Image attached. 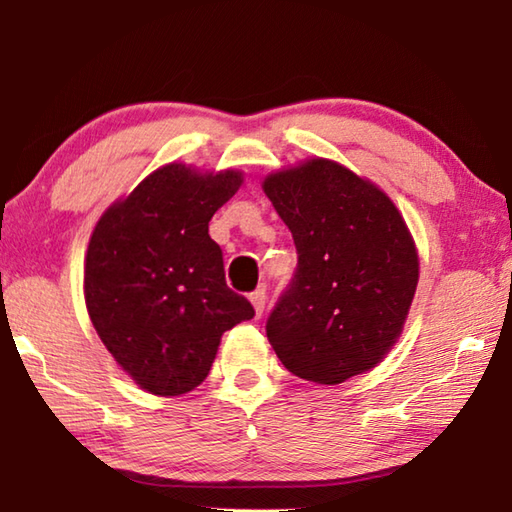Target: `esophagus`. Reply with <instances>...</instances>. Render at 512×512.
<instances>
[{"instance_id": "esophagus-1", "label": "esophagus", "mask_w": 512, "mask_h": 512, "mask_svg": "<svg viewBox=\"0 0 512 512\" xmlns=\"http://www.w3.org/2000/svg\"><path fill=\"white\" fill-rule=\"evenodd\" d=\"M250 302H253L255 314L262 316L264 314V307H266V291L264 289H257V291L250 293Z\"/></svg>"}]
</instances>
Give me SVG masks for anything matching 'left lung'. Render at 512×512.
<instances>
[{
  "mask_svg": "<svg viewBox=\"0 0 512 512\" xmlns=\"http://www.w3.org/2000/svg\"><path fill=\"white\" fill-rule=\"evenodd\" d=\"M262 189L298 250L296 275L266 323L277 359L327 386L372 370L400 339L420 280L402 212L327 158L268 173Z\"/></svg>",
  "mask_w": 512,
  "mask_h": 512,
  "instance_id": "1",
  "label": "left lung"
}]
</instances>
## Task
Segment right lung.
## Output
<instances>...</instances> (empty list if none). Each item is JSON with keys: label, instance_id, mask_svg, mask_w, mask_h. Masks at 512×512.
Returning <instances> with one entry per match:
<instances>
[{"label": "right lung", "instance_id": "obj_1", "mask_svg": "<svg viewBox=\"0 0 512 512\" xmlns=\"http://www.w3.org/2000/svg\"><path fill=\"white\" fill-rule=\"evenodd\" d=\"M244 183L237 169L169 162L112 203L92 230L85 307L99 339L142 391L185 395L210 372L223 332L255 309L225 284L210 219Z\"/></svg>", "mask_w": 512, "mask_h": 512}]
</instances>
